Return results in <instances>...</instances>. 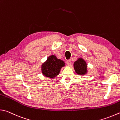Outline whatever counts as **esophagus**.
I'll return each mask as SVG.
<instances>
[{
	"label": "esophagus",
	"instance_id": "34e87169",
	"mask_svg": "<svg viewBox=\"0 0 120 120\" xmlns=\"http://www.w3.org/2000/svg\"><path fill=\"white\" fill-rule=\"evenodd\" d=\"M71 63V60H67L66 61V64L67 65H68V66H70Z\"/></svg>",
	"mask_w": 120,
	"mask_h": 120
}]
</instances>
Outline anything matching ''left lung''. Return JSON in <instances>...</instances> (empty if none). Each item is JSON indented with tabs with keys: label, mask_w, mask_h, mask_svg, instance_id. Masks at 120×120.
Segmentation results:
<instances>
[{
	"label": "left lung",
	"mask_w": 120,
	"mask_h": 120,
	"mask_svg": "<svg viewBox=\"0 0 120 120\" xmlns=\"http://www.w3.org/2000/svg\"><path fill=\"white\" fill-rule=\"evenodd\" d=\"M74 67L76 73L79 75H84L87 71V64L82 58L79 59L74 63Z\"/></svg>",
	"instance_id": "obj_1"
}]
</instances>
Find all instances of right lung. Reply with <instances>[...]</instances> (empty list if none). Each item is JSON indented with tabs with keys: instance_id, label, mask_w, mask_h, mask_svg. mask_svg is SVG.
Masks as SVG:
<instances>
[{
	"instance_id": "1",
	"label": "right lung",
	"mask_w": 120,
	"mask_h": 120,
	"mask_svg": "<svg viewBox=\"0 0 120 120\" xmlns=\"http://www.w3.org/2000/svg\"><path fill=\"white\" fill-rule=\"evenodd\" d=\"M64 64L63 60L57 59L55 56L51 55L42 65V71L44 76L54 78L59 74L60 68L64 66Z\"/></svg>"
}]
</instances>
